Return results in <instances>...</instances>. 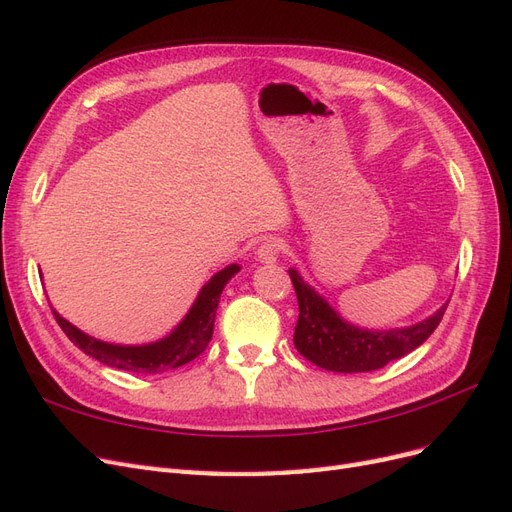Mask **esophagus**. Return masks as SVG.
<instances>
[{"instance_id": "obj_1", "label": "esophagus", "mask_w": 512, "mask_h": 512, "mask_svg": "<svg viewBox=\"0 0 512 512\" xmlns=\"http://www.w3.org/2000/svg\"><path fill=\"white\" fill-rule=\"evenodd\" d=\"M284 252V243L280 239H265L256 250V260L258 262H275Z\"/></svg>"}]
</instances>
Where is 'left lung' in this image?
<instances>
[{
    "instance_id": "obj_1",
    "label": "left lung",
    "mask_w": 512,
    "mask_h": 512,
    "mask_svg": "<svg viewBox=\"0 0 512 512\" xmlns=\"http://www.w3.org/2000/svg\"><path fill=\"white\" fill-rule=\"evenodd\" d=\"M288 273L299 301L294 346L307 361L339 374L374 371L412 352L436 331L448 305L406 329L367 331L339 318L335 309L312 286H307L297 271L288 269Z\"/></svg>"
}]
</instances>
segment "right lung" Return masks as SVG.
<instances>
[{
	"mask_svg": "<svg viewBox=\"0 0 512 512\" xmlns=\"http://www.w3.org/2000/svg\"><path fill=\"white\" fill-rule=\"evenodd\" d=\"M239 269V265H228L226 269L215 273L203 286V290L198 292L192 309L181 320L179 327L168 337L160 339V342L145 346H117L100 342V339L89 337L76 329L66 318H61L55 309L53 314L70 342L79 346L85 354L94 356L96 361L108 367L134 371V374H162L166 369H175L190 363L200 352H205L213 335V320L215 309H218L220 303V294L230 277L239 273Z\"/></svg>",
	"mask_w": 512,
	"mask_h": 512,
	"instance_id": "add662e5",
	"label": "right lung"
}]
</instances>
